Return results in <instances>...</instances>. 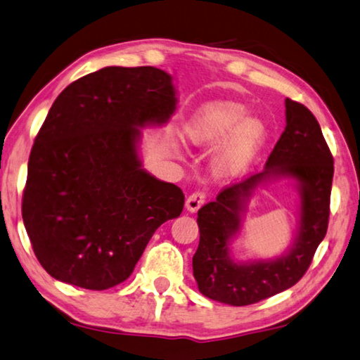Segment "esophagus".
<instances>
[{
    "mask_svg": "<svg viewBox=\"0 0 360 360\" xmlns=\"http://www.w3.org/2000/svg\"><path fill=\"white\" fill-rule=\"evenodd\" d=\"M205 193L204 191H196V193H193L190 198L186 199V209L190 210V212H198L200 207L204 205V202H205Z\"/></svg>",
    "mask_w": 360,
    "mask_h": 360,
    "instance_id": "1",
    "label": "esophagus"
}]
</instances>
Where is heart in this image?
<instances>
[{
    "label": "heart",
    "instance_id": "1",
    "mask_svg": "<svg viewBox=\"0 0 360 360\" xmlns=\"http://www.w3.org/2000/svg\"><path fill=\"white\" fill-rule=\"evenodd\" d=\"M247 115L243 105L218 101L199 109L185 126V136L194 145H215L226 139L213 158L219 175L240 172L266 142V126Z\"/></svg>",
    "mask_w": 360,
    "mask_h": 360
}]
</instances>
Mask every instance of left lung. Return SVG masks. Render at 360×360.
<instances>
[{
  "mask_svg": "<svg viewBox=\"0 0 360 360\" xmlns=\"http://www.w3.org/2000/svg\"><path fill=\"white\" fill-rule=\"evenodd\" d=\"M274 173L301 181V232L293 248L275 262L237 264L227 255V242L240 227L241 199ZM333 156L318 120L304 104L286 98V128L261 172L223 188L213 202L200 207V240L193 256L199 291L212 300L243 307L272 297L294 286L310 267L326 237L330 215Z\"/></svg>",
  "mask_w": 360,
  "mask_h": 360,
  "instance_id": "left-lung-1",
  "label": "left lung"
}]
</instances>
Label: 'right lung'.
I'll return each mask as SVG.
<instances>
[{
	"label": "right lung",
	"instance_id": "right-lung-1",
	"mask_svg": "<svg viewBox=\"0 0 360 360\" xmlns=\"http://www.w3.org/2000/svg\"><path fill=\"white\" fill-rule=\"evenodd\" d=\"M175 110L167 72L99 69L63 90L34 139L22 217L34 255L53 278L103 291L123 283L185 194L141 169L137 126Z\"/></svg>",
	"mask_w": 360,
	"mask_h": 360
}]
</instances>
